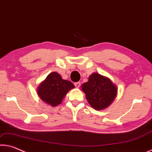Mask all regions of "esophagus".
Masks as SVG:
<instances>
[{"instance_id": "obj_1", "label": "esophagus", "mask_w": 152, "mask_h": 152, "mask_svg": "<svg viewBox=\"0 0 152 152\" xmlns=\"http://www.w3.org/2000/svg\"><path fill=\"white\" fill-rule=\"evenodd\" d=\"M75 86L76 88H79L81 86V82H76V83H75Z\"/></svg>"}]
</instances>
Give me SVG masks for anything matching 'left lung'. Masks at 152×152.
I'll list each match as a JSON object with an SVG mask.
<instances>
[{
	"label": "left lung",
	"instance_id": "8db88e82",
	"mask_svg": "<svg viewBox=\"0 0 152 152\" xmlns=\"http://www.w3.org/2000/svg\"><path fill=\"white\" fill-rule=\"evenodd\" d=\"M88 103L96 110H104L110 105L117 96L118 88L110 79L93 73L88 81L81 86Z\"/></svg>",
	"mask_w": 152,
	"mask_h": 152
}]
</instances>
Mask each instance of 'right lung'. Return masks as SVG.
<instances>
[{
    "mask_svg": "<svg viewBox=\"0 0 152 152\" xmlns=\"http://www.w3.org/2000/svg\"><path fill=\"white\" fill-rule=\"evenodd\" d=\"M75 86L71 81L63 79L56 72L50 73L37 88V94L42 101L55 107L61 104L66 94Z\"/></svg>",
    "mask_w": 152,
    "mask_h": 152,
    "instance_id": "right-lung-1",
    "label": "right lung"
}]
</instances>
